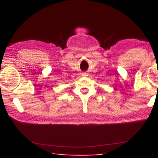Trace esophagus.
<instances>
[{"label": "esophagus", "mask_w": 158, "mask_h": 158, "mask_svg": "<svg viewBox=\"0 0 158 158\" xmlns=\"http://www.w3.org/2000/svg\"><path fill=\"white\" fill-rule=\"evenodd\" d=\"M83 76H88V74H87V73H84V74H83Z\"/></svg>", "instance_id": "34e87169"}]
</instances>
